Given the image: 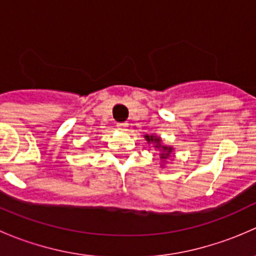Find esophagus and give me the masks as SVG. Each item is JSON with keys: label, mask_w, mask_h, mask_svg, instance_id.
Wrapping results in <instances>:
<instances>
[{"label": "esophagus", "mask_w": 256, "mask_h": 256, "mask_svg": "<svg viewBox=\"0 0 256 256\" xmlns=\"http://www.w3.org/2000/svg\"><path fill=\"white\" fill-rule=\"evenodd\" d=\"M128 124L120 122V124H118V125H116V128H118V130H120V131H126V130H128Z\"/></svg>", "instance_id": "obj_1"}]
</instances>
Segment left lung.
Returning a JSON list of instances; mask_svg holds the SVG:
<instances>
[{"mask_svg": "<svg viewBox=\"0 0 256 256\" xmlns=\"http://www.w3.org/2000/svg\"><path fill=\"white\" fill-rule=\"evenodd\" d=\"M144 138H146V141L148 144H154V148H158L160 151H161V154H160V158H161L162 161L164 162L166 160H168L170 157H171V154L174 152V147L164 146V144H162L161 138H158V136H154V135H144Z\"/></svg>", "mask_w": 256, "mask_h": 256, "instance_id": "obj_1", "label": "left lung"}]
</instances>
